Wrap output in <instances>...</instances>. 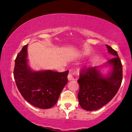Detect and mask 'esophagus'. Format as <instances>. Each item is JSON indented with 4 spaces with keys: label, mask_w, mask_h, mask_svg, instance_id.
Instances as JSON below:
<instances>
[{
    "label": "esophagus",
    "mask_w": 132,
    "mask_h": 132,
    "mask_svg": "<svg viewBox=\"0 0 132 132\" xmlns=\"http://www.w3.org/2000/svg\"><path fill=\"white\" fill-rule=\"evenodd\" d=\"M68 80H74V77H73V71H70V73L68 74Z\"/></svg>",
    "instance_id": "esophagus-1"
}]
</instances>
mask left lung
<instances>
[{"instance_id": "8db88e82", "label": "left lung", "mask_w": 132, "mask_h": 132, "mask_svg": "<svg viewBox=\"0 0 132 132\" xmlns=\"http://www.w3.org/2000/svg\"><path fill=\"white\" fill-rule=\"evenodd\" d=\"M108 52L115 57L108 63L113 70L108 77H104L97 67H84L77 80L79 104L86 111H95L109 103L118 92L122 80V66L117 51L106 45Z\"/></svg>"}]
</instances>
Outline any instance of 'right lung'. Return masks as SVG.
Masks as SVG:
<instances>
[{
    "label": "right lung",
    "mask_w": 132,
    "mask_h": 132,
    "mask_svg": "<svg viewBox=\"0 0 132 132\" xmlns=\"http://www.w3.org/2000/svg\"><path fill=\"white\" fill-rule=\"evenodd\" d=\"M27 47H23L15 60L14 77L16 85L24 100L32 105L49 109L56 103L67 84L69 71H32L27 65Z\"/></svg>",
    "instance_id": "right-lung-1"
}]
</instances>
